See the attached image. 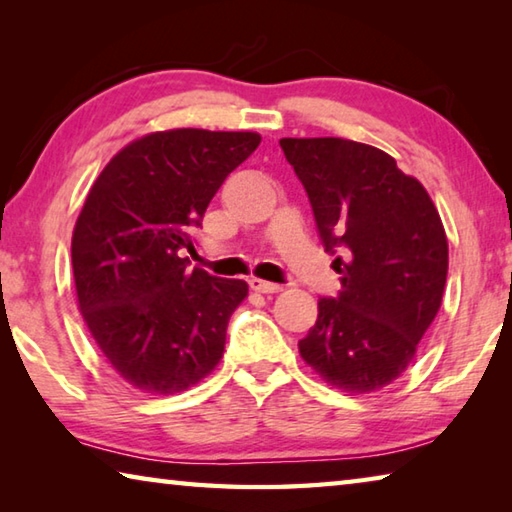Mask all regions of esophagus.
Masks as SVG:
<instances>
[{"label":"esophagus","instance_id":"esophagus-1","mask_svg":"<svg viewBox=\"0 0 512 512\" xmlns=\"http://www.w3.org/2000/svg\"><path fill=\"white\" fill-rule=\"evenodd\" d=\"M248 284H250V289L257 291V293H277V291H282L280 284L259 280V277H253V280H250Z\"/></svg>","mask_w":512,"mask_h":512}]
</instances>
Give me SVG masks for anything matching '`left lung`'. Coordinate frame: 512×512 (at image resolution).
<instances>
[{
  "label": "left lung",
  "mask_w": 512,
  "mask_h": 512,
  "mask_svg": "<svg viewBox=\"0 0 512 512\" xmlns=\"http://www.w3.org/2000/svg\"><path fill=\"white\" fill-rule=\"evenodd\" d=\"M280 146L343 287L318 300L302 359L341 391H379L413 361L443 302V221L427 189L375 146L341 137H284Z\"/></svg>",
  "instance_id": "obj_1"
}]
</instances>
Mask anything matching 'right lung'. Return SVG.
Instances as JSON below:
<instances>
[{
	"label": "right lung",
	"instance_id": "1",
	"mask_svg": "<svg viewBox=\"0 0 512 512\" xmlns=\"http://www.w3.org/2000/svg\"><path fill=\"white\" fill-rule=\"evenodd\" d=\"M257 133H151L121 149L92 185L72 237L79 309L103 357L128 384L173 395L223 357L244 280L189 271L207 205L253 153Z\"/></svg>",
	"mask_w": 512,
	"mask_h": 512
}]
</instances>
